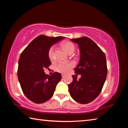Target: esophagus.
<instances>
[{
  "label": "esophagus",
  "instance_id": "1",
  "mask_svg": "<svg viewBox=\"0 0 128 128\" xmlns=\"http://www.w3.org/2000/svg\"><path fill=\"white\" fill-rule=\"evenodd\" d=\"M62 78H64L65 77H66V76H65L64 74H62Z\"/></svg>",
  "mask_w": 128,
  "mask_h": 128
}]
</instances>
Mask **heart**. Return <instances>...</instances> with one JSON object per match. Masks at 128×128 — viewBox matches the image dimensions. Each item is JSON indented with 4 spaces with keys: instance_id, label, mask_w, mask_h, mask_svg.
I'll return each instance as SVG.
<instances>
[{
    "instance_id": "b5f03b06",
    "label": "heart",
    "mask_w": 128,
    "mask_h": 128,
    "mask_svg": "<svg viewBox=\"0 0 128 128\" xmlns=\"http://www.w3.org/2000/svg\"><path fill=\"white\" fill-rule=\"evenodd\" d=\"M62 46L64 50L68 54H72L75 50L74 45L70 42H64L62 43ZM53 52L54 47H51L48 52V58L50 60L53 59ZM74 66V63L72 62H68V63H59L55 66V69L56 72L65 74V73H68L70 72Z\"/></svg>"
}]
</instances>
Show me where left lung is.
<instances>
[{
  "mask_svg": "<svg viewBox=\"0 0 128 128\" xmlns=\"http://www.w3.org/2000/svg\"><path fill=\"white\" fill-rule=\"evenodd\" d=\"M70 40L78 45L80 60L74 70L81 77L77 80L76 76H72L73 81L68 85L69 92L77 102L87 104L98 96L104 84L107 74L106 56L98 45L87 36Z\"/></svg>",
  "mask_w": 128,
  "mask_h": 128,
  "instance_id": "left-lung-1",
  "label": "left lung"
}]
</instances>
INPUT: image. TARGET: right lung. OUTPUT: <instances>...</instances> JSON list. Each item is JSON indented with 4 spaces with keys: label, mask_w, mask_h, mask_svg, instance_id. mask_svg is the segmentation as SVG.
I'll use <instances>...</instances> for the list:
<instances>
[{
    "label": "right lung",
    "mask_w": 128,
    "mask_h": 128,
    "mask_svg": "<svg viewBox=\"0 0 128 128\" xmlns=\"http://www.w3.org/2000/svg\"><path fill=\"white\" fill-rule=\"evenodd\" d=\"M64 37L39 36L21 54L17 76L23 93L33 102L43 103L54 94L56 85L62 79L60 73L45 74V68L51 64L48 52L51 46Z\"/></svg>",
    "instance_id": "obj_1"
}]
</instances>
